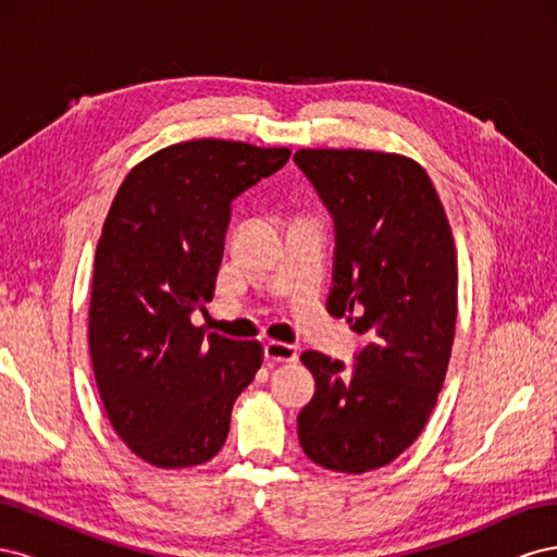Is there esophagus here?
Instances as JSON below:
<instances>
[{"label": "esophagus", "instance_id": "1", "mask_svg": "<svg viewBox=\"0 0 557 557\" xmlns=\"http://www.w3.org/2000/svg\"><path fill=\"white\" fill-rule=\"evenodd\" d=\"M264 358L272 362H295L297 360V346L283 344V342H269L264 346Z\"/></svg>", "mask_w": 557, "mask_h": 557}]
</instances>
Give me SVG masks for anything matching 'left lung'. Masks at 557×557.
<instances>
[{"instance_id":"obj_1","label":"left lung","mask_w":557,"mask_h":557,"mask_svg":"<svg viewBox=\"0 0 557 557\" xmlns=\"http://www.w3.org/2000/svg\"><path fill=\"white\" fill-rule=\"evenodd\" d=\"M295 162L334 218L327 311L367 336L350 369L301 352L315 395L297 416L299 444L320 467L364 474L399 458L436 407L458 315V256L442 199L416 160L301 148Z\"/></svg>"}]
</instances>
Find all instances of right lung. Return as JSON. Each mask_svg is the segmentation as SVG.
<instances>
[{
    "label": "right lung",
    "instance_id": "obj_1",
    "mask_svg": "<svg viewBox=\"0 0 557 557\" xmlns=\"http://www.w3.org/2000/svg\"><path fill=\"white\" fill-rule=\"evenodd\" d=\"M288 148L193 139L139 162L117 188L92 272L88 344L115 434L148 465L209 462L260 342L190 323L213 299L230 205L288 162Z\"/></svg>",
    "mask_w": 557,
    "mask_h": 557
}]
</instances>
